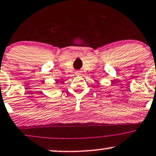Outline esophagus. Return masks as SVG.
Segmentation results:
<instances>
[{
    "label": "esophagus",
    "instance_id": "obj_1",
    "mask_svg": "<svg viewBox=\"0 0 156 156\" xmlns=\"http://www.w3.org/2000/svg\"><path fill=\"white\" fill-rule=\"evenodd\" d=\"M76 75H81L82 74V72H80V71H77V72H76Z\"/></svg>",
    "mask_w": 156,
    "mask_h": 156
}]
</instances>
